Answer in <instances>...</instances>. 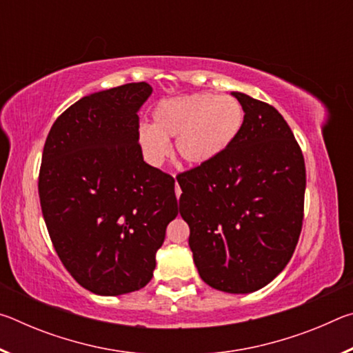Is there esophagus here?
<instances>
[{
	"label": "esophagus",
	"instance_id": "esophagus-1",
	"mask_svg": "<svg viewBox=\"0 0 353 353\" xmlns=\"http://www.w3.org/2000/svg\"><path fill=\"white\" fill-rule=\"evenodd\" d=\"M181 193H182V191H181V188H179V185L176 183V196H177V198H181Z\"/></svg>",
	"mask_w": 353,
	"mask_h": 353
}]
</instances>
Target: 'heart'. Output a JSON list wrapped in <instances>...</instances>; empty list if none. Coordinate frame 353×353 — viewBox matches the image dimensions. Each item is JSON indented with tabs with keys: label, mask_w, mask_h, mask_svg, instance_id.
<instances>
[{
	"label": "heart",
	"mask_w": 353,
	"mask_h": 353,
	"mask_svg": "<svg viewBox=\"0 0 353 353\" xmlns=\"http://www.w3.org/2000/svg\"><path fill=\"white\" fill-rule=\"evenodd\" d=\"M244 124L240 101L212 93H194L162 101L152 110L151 126L139 130V145L149 163L160 166L174 141L176 157L204 168L229 151Z\"/></svg>",
	"instance_id": "heart-1"
}]
</instances>
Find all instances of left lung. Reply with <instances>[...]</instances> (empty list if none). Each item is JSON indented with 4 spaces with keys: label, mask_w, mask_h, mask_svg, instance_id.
<instances>
[{
    "label": "left lung",
    "mask_w": 353,
    "mask_h": 353,
    "mask_svg": "<svg viewBox=\"0 0 353 353\" xmlns=\"http://www.w3.org/2000/svg\"><path fill=\"white\" fill-rule=\"evenodd\" d=\"M244 110L232 148L216 162L183 172L179 212L201 279L248 294L288 265L301 235L305 162L288 123L272 105L230 92Z\"/></svg>",
    "instance_id": "8db88e82"
}]
</instances>
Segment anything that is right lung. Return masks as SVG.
Here are the masks:
<instances>
[{"mask_svg":"<svg viewBox=\"0 0 353 353\" xmlns=\"http://www.w3.org/2000/svg\"><path fill=\"white\" fill-rule=\"evenodd\" d=\"M148 82L90 93L48 134L40 205L67 271L99 296L128 294L152 279L155 254L177 216L174 179L143 160L139 112Z\"/></svg>","mask_w":353,"mask_h":353,"instance_id":"obj_1","label":"right lung"}]
</instances>
